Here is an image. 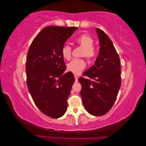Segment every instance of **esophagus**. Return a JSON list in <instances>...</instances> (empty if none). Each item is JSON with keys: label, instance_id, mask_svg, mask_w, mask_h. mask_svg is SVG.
Returning <instances> with one entry per match:
<instances>
[{"label": "esophagus", "instance_id": "34e87169", "mask_svg": "<svg viewBox=\"0 0 146 146\" xmlns=\"http://www.w3.org/2000/svg\"><path fill=\"white\" fill-rule=\"evenodd\" d=\"M74 77H75V81H76V82L78 81V76H77V75H75V76H74Z\"/></svg>", "mask_w": 146, "mask_h": 146}]
</instances>
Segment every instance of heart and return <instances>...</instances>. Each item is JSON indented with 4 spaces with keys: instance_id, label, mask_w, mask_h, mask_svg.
<instances>
[{
    "instance_id": "b5f03b06",
    "label": "heart",
    "mask_w": 146,
    "mask_h": 146,
    "mask_svg": "<svg viewBox=\"0 0 146 146\" xmlns=\"http://www.w3.org/2000/svg\"><path fill=\"white\" fill-rule=\"evenodd\" d=\"M76 43L79 45L83 50L81 53L82 56H85L88 60H92L96 56V48L93 46L94 40L90 35L83 34L77 37ZM62 56L66 60H69L72 55V48L67 44H65L62 48ZM86 67V62L82 58H75L71 60L67 65V69L74 74H79Z\"/></svg>"
}]
</instances>
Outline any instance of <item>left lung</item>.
Masks as SVG:
<instances>
[{
	"mask_svg": "<svg viewBox=\"0 0 146 146\" xmlns=\"http://www.w3.org/2000/svg\"><path fill=\"white\" fill-rule=\"evenodd\" d=\"M100 41L99 55L94 65L83 73L89 79L79 77L81 95L85 109L94 116L109 111L117 99L121 86L120 62L108 36L96 28Z\"/></svg>",
	"mask_w": 146,
	"mask_h": 146,
	"instance_id": "left-lung-1",
	"label": "left lung"
}]
</instances>
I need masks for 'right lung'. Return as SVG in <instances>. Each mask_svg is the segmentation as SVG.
Instances as JSON below:
<instances>
[{"instance_id":"obj_1","label":"right lung","mask_w":146,"mask_h":146,"mask_svg":"<svg viewBox=\"0 0 146 146\" xmlns=\"http://www.w3.org/2000/svg\"><path fill=\"white\" fill-rule=\"evenodd\" d=\"M77 28L50 26L33 40L26 60V82L35 105L48 117L57 118L67 108V98L75 81L71 72L64 74L61 50Z\"/></svg>"}]
</instances>
